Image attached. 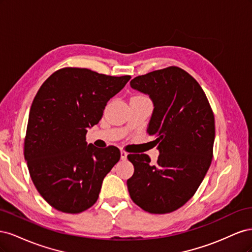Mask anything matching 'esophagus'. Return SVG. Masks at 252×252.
<instances>
[{
  "label": "esophagus",
  "instance_id": "1",
  "mask_svg": "<svg viewBox=\"0 0 252 252\" xmlns=\"http://www.w3.org/2000/svg\"><path fill=\"white\" fill-rule=\"evenodd\" d=\"M127 158V152H125L124 150L121 151V159H123V161H125V159Z\"/></svg>",
  "mask_w": 252,
  "mask_h": 252
}]
</instances>
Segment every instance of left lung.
Listing matches in <instances>:
<instances>
[{"instance_id": "obj_1", "label": "left lung", "mask_w": 252, "mask_h": 252, "mask_svg": "<svg viewBox=\"0 0 252 252\" xmlns=\"http://www.w3.org/2000/svg\"><path fill=\"white\" fill-rule=\"evenodd\" d=\"M130 86L154 103L147 133L159 156L152 165L147 155H128L134 167L128 191L145 211L172 212L191 199L209 169L215 117L199 83L179 67L140 75Z\"/></svg>"}]
</instances>
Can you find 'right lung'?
I'll list each match as a JSON object with an SVG mask.
<instances>
[{
    "instance_id": "right-lung-1",
    "label": "right lung",
    "mask_w": 252,
    "mask_h": 252,
    "mask_svg": "<svg viewBox=\"0 0 252 252\" xmlns=\"http://www.w3.org/2000/svg\"><path fill=\"white\" fill-rule=\"evenodd\" d=\"M130 78L68 67L52 73L37 91L29 111L24 157L35 188L53 208L80 213L96 202L121 152L114 146L88 145L85 136Z\"/></svg>"
}]
</instances>
